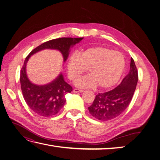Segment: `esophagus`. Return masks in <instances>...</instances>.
I'll use <instances>...</instances> for the list:
<instances>
[{
	"label": "esophagus",
	"mask_w": 160,
	"mask_h": 160,
	"mask_svg": "<svg viewBox=\"0 0 160 160\" xmlns=\"http://www.w3.org/2000/svg\"><path fill=\"white\" fill-rule=\"evenodd\" d=\"M83 91H84V90L80 89H77V88L73 89L74 93H81V92H83Z\"/></svg>",
	"instance_id": "obj_1"
}]
</instances>
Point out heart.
Listing matches in <instances>:
<instances>
[{
    "label": "heart",
    "instance_id": "b5f03b06",
    "mask_svg": "<svg viewBox=\"0 0 160 160\" xmlns=\"http://www.w3.org/2000/svg\"><path fill=\"white\" fill-rule=\"evenodd\" d=\"M88 75L75 81L79 88L108 89L115 85L122 77L125 68V59L122 53L105 47L88 48L79 52H72L67 61L69 78L75 81L86 71Z\"/></svg>",
    "mask_w": 160,
    "mask_h": 160
}]
</instances>
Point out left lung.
<instances>
[{
	"label": "left lung",
	"instance_id": "8db88e82",
	"mask_svg": "<svg viewBox=\"0 0 160 160\" xmlns=\"http://www.w3.org/2000/svg\"><path fill=\"white\" fill-rule=\"evenodd\" d=\"M138 71L133 58H131L129 73L117 88L97 95L88 108L90 114L100 121H108L118 117L129 105L136 88Z\"/></svg>",
	"mask_w": 160,
	"mask_h": 160
}]
</instances>
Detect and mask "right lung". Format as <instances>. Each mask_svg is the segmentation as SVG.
Here are the masks:
<instances>
[{
  "mask_svg": "<svg viewBox=\"0 0 160 160\" xmlns=\"http://www.w3.org/2000/svg\"><path fill=\"white\" fill-rule=\"evenodd\" d=\"M83 38L62 37L48 41L34 49L26 57L20 74L21 90L27 104L37 114L42 117H51L57 114L66 102L65 95L71 93L72 88L65 81L62 74L47 85H37L31 83L26 72L27 62L29 57L43 49H56L61 52L65 62L69 56L70 47Z\"/></svg>",
  "mask_w": 160,
  "mask_h": 160,
  "instance_id": "obj_1",
  "label": "right lung"
}]
</instances>
